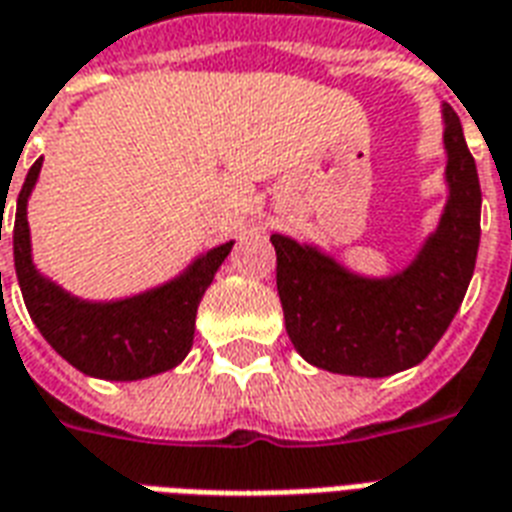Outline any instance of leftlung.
I'll return each instance as SVG.
<instances>
[{
	"label": "left lung",
	"mask_w": 512,
	"mask_h": 512,
	"mask_svg": "<svg viewBox=\"0 0 512 512\" xmlns=\"http://www.w3.org/2000/svg\"><path fill=\"white\" fill-rule=\"evenodd\" d=\"M448 203L410 266L352 274L317 246L271 236L285 328L301 358L350 377H391L420 363L464 301L480 244V181L456 111L442 105Z\"/></svg>",
	"instance_id": "8db88e82"
}]
</instances>
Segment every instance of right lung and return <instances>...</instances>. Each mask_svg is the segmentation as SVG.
<instances>
[{"instance_id": "obj_1", "label": "right lung", "mask_w": 512, "mask_h": 512, "mask_svg": "<svg viewBox=\"0 0 512 512\" xmlns=\"http://www.w3.org/2000/svg\"><path fill=\"white\" fill-rule=\"evenodd\" d=\"M40 168L43 160L26 173L13 225L15 276L37 331L78 372L100 380H143L179 366L192 347L200 298L230 255L233 241L208 249L184 274L154 290L121 301H81L45 279L32 263L26 203Z\"/></svg>"}]
</instances>
